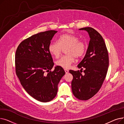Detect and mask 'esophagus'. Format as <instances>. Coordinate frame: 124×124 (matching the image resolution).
<instances>
[{
  "label": "esophagus",
  "mask_w": 124,
  "mask_h": 124,
  "mask_svg": "<svg viewBox=\"0 0 124 124\" xmlns=\"http://www.w3.org/2000/svg\"><path fill=\"white\" fill-rule=\"evenodd\" d=\"M64 70H65V71L66 74H67L69 72V70L68 69H65Z\"/></svg>",
  "instance_id": "esophagus-1"
}]
</instances>
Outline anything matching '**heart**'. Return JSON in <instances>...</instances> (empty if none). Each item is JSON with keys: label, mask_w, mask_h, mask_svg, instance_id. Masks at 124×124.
Masks as SVG:
<instances>
[{"label": "heart", "mask_w": 124, "mask_h": 124, "mask_svg": "<svg viewBox=\"0 0 124 124\" xmlns=\"http://www.w3.org/2000/svg\"><path fill=\"white\" fill-rule=\"evenodd\" d=\"M67 54L62 56L56 62L57 66L63 68H68L75 61V57H82L86 51V45L83 41L79 40L77 36L70 34L61 35L58 42H54L49 45L50 53L57 58L60 56L63 49H65Z\"/></svg>", "instance_id": "1"}]
</instances>
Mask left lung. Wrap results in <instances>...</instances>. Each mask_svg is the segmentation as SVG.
Returning <instances> with one entry per match:
<instances>
[{"label":"left lung","mask_w":124,"mask_h":124,"mask_svg":"<svg viewBox=\"0 0 124 124\" xmlns=\"http://www.w3.org/2000/svg\"><path fill=\"white\" fill-rule=\"evenodd\" d=\"M79 30L86 31L90 38L86 54L77 66L84 69L85 74H81V70L80 72L70 70L69 72L73 75L71 87L73 95L79 100L86 101L101 88L108 72L109 58L105 42L98 31L90 27Z\"/></svg>","instance_id":"1"}]
</instances>
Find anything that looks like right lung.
<instances>
[{
  "label": "right lung",
  "mask_w": 124,
  "mask_h": 124,
  "mask_svg": "<svg viewBox=\"0 0 124 124\" xmlns=\"http://www.w3.org/2000/svg\"><path fill=\"white\" fill-rule=\"evenodd\" d=\"M57 32L50 30L32 35L19 44L16 52V72L22 85L31 96L41 102L55 98L58 84L65 74L58 66L51 70L54 63L48 47Z\"/></svg>",
  "instance_id": "add662e5"
}]
</instances>
